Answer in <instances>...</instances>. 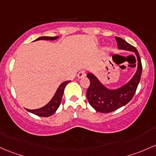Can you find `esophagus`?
<instances>
[{
    "mask_svg": "<svg viewBox=\"0 0 156 156\" xmlns=\"http://www.w3.org/2000/svg\"><path fill=\"white\" fill-rule=\"evenodd\" d=\"M86 72L84 70H81L79 73H78V78H84L86 76Z\"/></svg>",
    "mask_w": 156,
    "mask_h": 156,
    "instance_id": "34e87169",
    "label": "esophagus"
}]
</instances>
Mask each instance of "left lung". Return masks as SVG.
<instances>
[{
  "mask_svg": "<svg viewBox=\"0 0 156 156\" xmlns=\"http://www.w3.org/2000/svg\"><path fill=\"white\" fill-rule=\"evenodd\" d=\"M115 40L119 49L130 51L136 54L138 59L137 70L130 81L115 90H110L106 87L92 73H87V78L90 81V85L87 91V100L97 112L102 113L113 112L129 103L136 93L141 76V61L136 48L121 37H115Z\"/></svg>",
  "mask_w": 156,
  "mask_h": 156,
  "instance_id": "obj_1",
  "label": "left lung"
}]
</instances>
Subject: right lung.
Instances as JSON below:
<instances>
[{
    "mask_svg": "<svg viewBox=\"0 0 156 156\" xmlns=\"http://www.w3.org/2000/svg\"><path fill=\"white\" fill-rule=\"evenodd\" d=\"M58 38V37H48V36H42L37 38L35 41H39V40H47V41H54L56 39ZM71 81H64L63 83H61V85L58 87V90H56L54 96L52 97V98L51 99L50 101L47 104H46L45 106L41 107V108L36 109H26L28 112H31V113H33L36 115L41 116V117H49V116L52 115V114H54L56 112L58 108L59 107L60 104H61V99H62L63 94H64V88L66 86L67 83H69Z\"/></svg>",
    "mask_w": 156,
    "mask_h": 156,
    "instance_id": "add662e5",
    "label": "right lung"
}]
</instances>
